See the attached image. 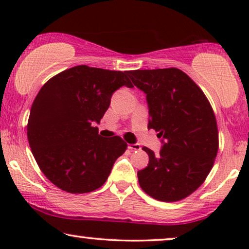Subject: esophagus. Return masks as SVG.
<instances>
[{"mask_svg": "<svg viewBox=\"0 0 249 249\" xmlns=\"http://www.w3.org/2000/svg\"><path fill=\"white\" fill-rule=\"evenodd\" d=\"M128 148L130 149V151H141L142 147L139 144H129Z\"/></svg>", "mask_w": 249, "mask_h": 249, "instance_id": "obj_1", "label": "esophagus"}]
</instances>
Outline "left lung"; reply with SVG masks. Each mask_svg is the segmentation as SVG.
I'll return each instance as SVG.
<instances>
[{"label": "left lung", "instance_id": "obj_1", "mask_svg": "<svg viewBox=\"0 0 249 249\" xmlns=\"http://www.w3.org/2000/svg\"><path fill=\"white\" fill-rule=\"evenodd\" d=\"M146 94L148 129L159 131V154L144 147L149 161L137 172L142 189L161 202H177L204 182L219 148L214 112L203 90L177 68L128 71Z\"/></svg>", "mask_w": 249, "mask_h": 249}]
</instances>
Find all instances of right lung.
Instances as JSON below:
<instances>
[{"instance_id": "1", "label": "right lung", "mask_w": 249, "mask_h": 249, "mask_svg": "<svg viewBox=\"0 0 249 249\" xmlns=\"http://www.w3.org/2000/svg\"><path fill=\"white\" fill-rule=\"evenodd\" d=\"M128 71L77 66L40 88L30 110L27 136L39 169L51 182L71 194H85L107 181L127 142L98 135L113 93L132 88Z\"/></svg>"}]
</instances>
